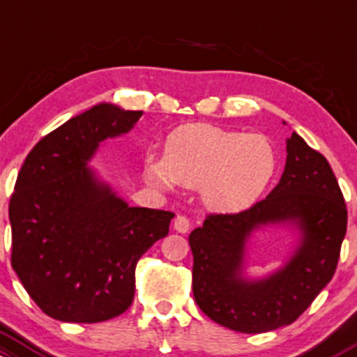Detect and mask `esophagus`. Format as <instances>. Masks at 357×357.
I'll use <instances>...</instances> for the list:
<instances>
[{
    "instance_id": "obj_1",
    "label": "esophagus",
    "mask_w": 357,
    "mask_h": 357,
    "mask_svg": "<svg viewBox=\"0 0 357 357\" xmlns=\"http://www.w3.org/2000/svg\"><path fill=\"white\" fill-rule=\"evenodd\" d=\"M191 223H190V218L185 217V215H178V217L174 218V230L179 234H186L188 230H190Z\"/></svg>"
}]
</instances>
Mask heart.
Returning a JSON list of instances; mask_svg holds the SVG:
<instances>
[{"mask_svg": "<svg viewBox=\"0 0 357 357\" xmlns=\"http://www.w3.org/2000/svg\"><path fill=\"white\" fill-rule=\"evenodd\" d=\"M276 169L278 155L268 137L190 123L167 135L164 155H147L144 171L159 190L202 188L210 208L237 211L264 193Z\"/></svg>", "mask_w": 357, "mask_h": 357, "instance_id": "1", "label": "heart"}]
</instances>
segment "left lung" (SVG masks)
<instances>
[{
  "instance_id": "8db88e82",
  "label": "left lung",
  "mask_w": 357,
  "mask_h": 357,
  "mask_svg": "<svg viewBox=\"0 0 357 357\" xmlns=\"http://www.w3.org/2000/svg\"><path fill=\"white\" fill-rule=\"evenodd\" d=\"M287 166L264 199L238 213L208 215L190 234L195 301L213 322L244 334L289 325L307 310L339 262L347 210L331 164L293 132ZM295 222L301 244L284 266L261 280H248L245 244L257 228Z\"/></svg>"
}]
</instances>
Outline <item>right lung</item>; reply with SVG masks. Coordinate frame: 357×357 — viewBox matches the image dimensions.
<instances>
[{"label":"right lung","mask_w":357,"mask_h":357,"mask_svg":"<svg viewBox=\"0 0 357 357\" xmlns=\"http://www.w3.org/2000/svg\"><path fill=\"white\" fill-rule=\"evenodd\" d=\"M142 112L100 103L45 135L26 155L10 199L11 266L40 310L96 324L134 301L135 266L169 232L172 211L128 206L88 167L103 140Z\"/></svg>","instance_id":"add662e5"}]
</instances>
